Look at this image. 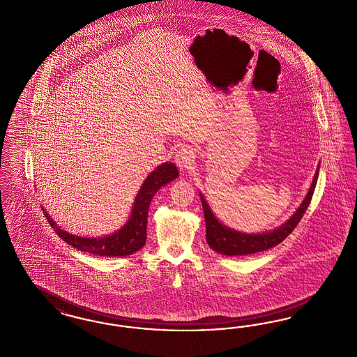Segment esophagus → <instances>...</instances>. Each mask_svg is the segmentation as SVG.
Here are the masks:
<instances>
[{"label":"esophagus","instance_id":"34e87169","mask_svg":"<svg viewBox=\"0 0 357 357\" xmlns=\"http://www.w3.org/2000/svg\"><path fill=\"white\" fill-rule=\"evenodd\" d=\"M194 160H195L194 151L190 150V149H187V147H185V149H181V150L175 154V162H176L178 167L182 169V170H188V169L192 166Z\"/></svg>","mask_w":357,"mask_h":357}]
</instances>
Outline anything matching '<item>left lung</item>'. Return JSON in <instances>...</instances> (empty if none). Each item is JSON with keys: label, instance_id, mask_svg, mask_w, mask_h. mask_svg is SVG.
<instances>
[{"label": "left lung", "instance_id": "obj_1", "mask_svg": "<svg viewBox=\"0 0 357 357\" xmlns=\"http://www.w3.org/2000/svg\"><path fill=\"white\" fill-rule=\"evenodd\" d=\"M317 176H319V166L314 172V181L310 187V191L305 195L303 203L300 204L299 208L295 211V214L292 215L280 227L272 229L270 232H263V234H244V232L231 229L227 226H223L213 214L208 203L204 200L203 195L199 194L204 219H206V241L208 243V245L216 252L226 257H243V255L257 254L260 251L270 250L272 247L278 245L279 243L283 242L299 225L300 219L308 208L314 195Z\"/></svg>", "mask_w": 357, "mask_h": 357}]
</instances>
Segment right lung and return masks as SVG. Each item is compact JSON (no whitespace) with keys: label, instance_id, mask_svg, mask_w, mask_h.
Returning <instances> with one entry per match:
<instances>
[{"label":"right lung","instance_id":"1","mask_svg":"<svg viewBox=\"0 0 357 357\" xmlns=\"http://www.w3.org/2000/svg\"><path fill=\"white\" fill-rule=\"evenodd\" d=\"M179 172L174 163L166 162L158 166L154 172H150L144 179L141 190L138 191L131 214L126 225L118 229L112 235L100 236V238H84L75 236L66 231L58 227L56 222L50 218V215L43 208L50 226L57 232L58 236L79 251H85L98 257H126L139 251L146 243V226H147V215L149 207L153 197L162 185L178 178Z\"/></svg>","mask_w":357,"mask_h":357}]
</instances>
